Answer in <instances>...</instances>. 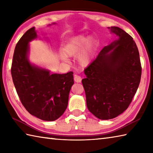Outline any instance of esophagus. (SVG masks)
<instances>
[{"label":"esophagus","instance_id":"obj_1","mask_svg":"<svg viewBox=\"0 0 153 153\" xmlns=\"http://www.w3.org/2000/svg\"><path fill=\"white\" fill-rule=\"evenodd\" d=\"M74 81L77 83H80L82 82V77H81L78 75H76L74 76Z\"/></svg>","mask_w":153,"mask_h":153}]
</instances>
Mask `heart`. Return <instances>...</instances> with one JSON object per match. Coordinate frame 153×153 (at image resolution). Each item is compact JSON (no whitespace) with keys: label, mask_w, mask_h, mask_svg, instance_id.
Masks as SVG:
<instances>
[{"label":"heart","mask_w":153,"mask_h":153,"mask_svg":"<svg viewBox=\"0 0 153 153\" xmlns=\"http://www.w3.org/2000/svg\"><path fill=\"white\" fill-rule=\"evenodd\" d=\"M95 46V41L92 37L86 38L83 35H79L71 38L65 45L62 54V58L68 60L67 56H74L77 54L79 64L82 66L88 65L91 61V53Z\"/></svg>","instance_id":"1"}]
</instances>
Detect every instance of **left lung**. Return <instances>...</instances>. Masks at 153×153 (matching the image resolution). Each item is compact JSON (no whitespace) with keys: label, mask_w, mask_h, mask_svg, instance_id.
I'll return each mask as SVG.
<instances>
[{"label":"left lung","mask_w":153,"mask_h":153,"mask_svg":"<svg viewBox=\"0 0 153 153\" xmlns=\"http://www.w3.org/2000/svg\"><path fill=\"white\" fill-rule=\"evenodd\" d=\"M111 30L118 39L101 50L85 69L86 78L82 81L87 107L102 120L115 118L128 108L138 89L142 72L133 38L119 27H111Z\"/></svg>","instance_id":"8db88e82"}]
</instances>
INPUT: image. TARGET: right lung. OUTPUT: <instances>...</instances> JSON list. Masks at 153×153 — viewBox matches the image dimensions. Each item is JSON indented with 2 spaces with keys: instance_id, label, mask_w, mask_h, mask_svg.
<instances>
[{
  "instance_id": "right-lung-1",
  "label": "right lung",
  "mask_w": 153,
  "mask_h": 153,
  "mask_svg": "<svg viewBox=\"0 0 153 153\" xmlns=\"http://www.w3.org/2000/svg\"><path fill=\"white\" fill-rule=\"evenodd\" d=\"M37 37L34 27L18 42L14 52L11 75L21 103L28 112L42 120L52 121L63 115L74 84V73L50 74L29 62L28 42Z\"/></svg>"
}]
</instances>
